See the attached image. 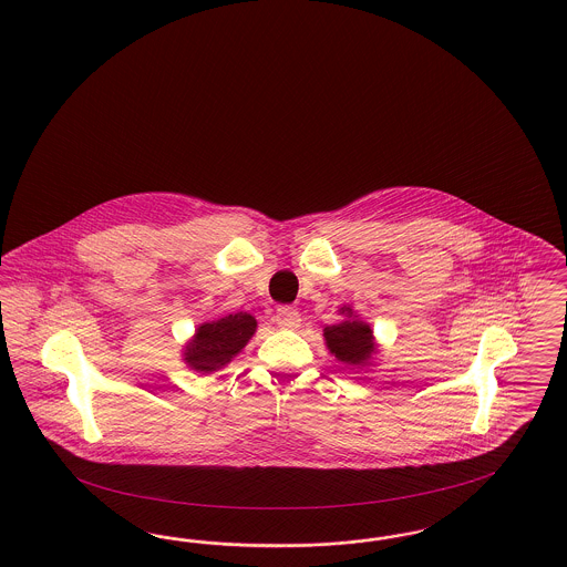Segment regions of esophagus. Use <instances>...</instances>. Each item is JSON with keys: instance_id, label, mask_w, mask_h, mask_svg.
I'll return each mask as SVG.
<instances>
[{"instance_id": "1", "label": "esophagus", "mask_w": 567, "mask_h": 567, "mask_svg": "<svg viewBox=\"0 0 567 567\" xmlns=\"http://www.w3.org/2000/svg\"><path fill=\"white\" fill-rule=\"evenodd\" d=\"M299 322H301V315H299L297 310H293V308L282 306V308L276 310V324H278L280 329H297Z\"/></svg>"}]
</instances>
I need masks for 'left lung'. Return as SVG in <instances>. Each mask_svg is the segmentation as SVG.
Here are the masks:
<instances>
[{
  "instance_id": "8db88e82",
  "label": "left lung",
  "mask_w": 567,
  "mask_h": 567,
  "mask_svg": "<svg viewBox=\"0 0 567 567\" xmlns=\"http://www.w3.org/2000/svg\"><path fill=\"white\" fill-rule=\"evenodd\" d=\"M343 310L348 315H352L350 308H341V312ZM324 340H327L331 354H336L341 363H367V359L375 350L373 331L361 320H343L340 324L324 327Z\"/></svg>"
}]
</instances>
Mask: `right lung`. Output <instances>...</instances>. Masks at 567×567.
<instances>
[{
	"mask_svg": "<svg viewBox=\"0 0 567 567\" xmlns=\"http://www.w3.org/2000/svg\"><path fill=\"white\" fill-rule=\"evenodd\" d=\"M255 329L257 322L247 312L204 322L198 327L194 341L185 348V363L204 373L217 371L247 346Z\"/></svg>",
	"mask_w": 567,
	"mask_h": 567,
	"instance_id": "1",
	"label": "right lung"
}]
</instances>
